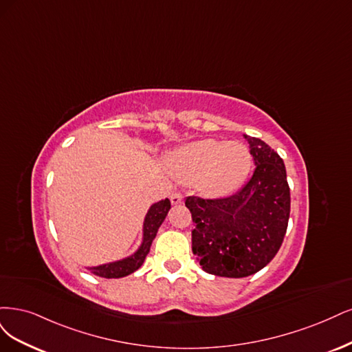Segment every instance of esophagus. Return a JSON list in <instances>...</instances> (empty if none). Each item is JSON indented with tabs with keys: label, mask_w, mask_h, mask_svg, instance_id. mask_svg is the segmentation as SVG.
Wrapping results in <instances>:
<instances>
[{
	"label": "esophagus",
	"mask_w": 352,
	"mask_h": 352,
	"mask_svg": "<svg viewBox=\"0 0 352 352\" xmlns=\"http://www.w3.org/2000/svg\"><path fill=\"white\" fill-rule=\"evenodd\" d=\"M183 200H184V197H183V195H181V192H173L171 195V203L173 205H181V203H183Z\"/></svg>",
	"instance_id": "esophagus-1"
}]
</instances>
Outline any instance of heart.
<instances>
[{
    "label": "heart",
    "instance_id": "obj_1",
    "mask_svg": "<svg viewBox=\"0 0 352 352\" xmlns=\"http://www.w3.org/2000/svg\"><path fill=\"white\" fill-rule=\"evenodd\" d=\"M168 165L183 183H199L209 197H226L243 186L252 166L248 147L236 140L203 139L177 147Z\"/></svg>",
    "mask_w": 352,
    "mask_h": 352
}]
</instances>
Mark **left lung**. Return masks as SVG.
<instances>
[{
  "label": "left lung",
  "instance_id": "left-lung-1",
  "mask_svg": "<svg viewBox=\"0 0 352 352\" xmlns=\"http://www.w3.org/2000/svg\"><path fill=\"white\" fill-rule=\"evenodd\" d=\"M256 169L236 195L205 200L187 197L195 230L191 248L201 269L225 278H245L278 253L289 219V187L282 157L263 140L244 134Z\"/></svg>",
  "mask_w": 352,
  "mask_h": 352
}]
</instances>
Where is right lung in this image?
Returning a JSON list of instances; mask_svg holds the SVG:
<instances>
[{"label":"right lung","mask_w":352,"mask_h":352,"mask_svg":"<svg viewBox=\"0 0 352 352\" xmlns=\"http://www.w3.org/2000/svg\"><path fill=\"white\" fill-rule=\"evenodd\" d=\"M169 209H171V201L168 199L156 201L149 208L143 221L142 243L138 247V250H135L133 254L120 260H114V262H109V263L98 265V266H86V269L90 272V274L100 278H108V279L124 278L138 270L143 265L146 256L149 254L152 241L155 240L160 226L165 221Z\"/></svg>","instance_id":"add662e5"}]
</instances>
